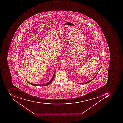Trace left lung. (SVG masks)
<instances>
[{
	"instance_id": "1",
	"label": "left lung",
	"mask_w": 123,
	"mask_h": 123,
	"mask_svg": "<svg viewBox=\"0 0 123 123\" xmlns=\"http://www.w3.org/2000/svg\"><path fill=\"white\" fill-rule=\"evenodd\" d=\"M96 76H97V75H96V76H95L92 79V80H89V81H88V82H85V83H82V84H87V83H89V82H91V81H92V80H94V79L95 78V77H96Z\"/></svg>"
}]
</instances>
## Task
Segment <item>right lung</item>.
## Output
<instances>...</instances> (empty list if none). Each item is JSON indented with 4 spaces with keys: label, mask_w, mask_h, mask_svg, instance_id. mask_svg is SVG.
<instances>
[{
    "label": "right lung",
    "mask_w": 123,
    "mask_h": 123,
    "mask_svg": "<svg viewBox=\"0 0 123 123\" xmlns=\"http://www.w3.org/2000/svg\"><path fill=\"white\" fill-rule=\"evenodd\" d=\"M55 72L54 74L53 75V77H52V79H51V80L48 82V83H46V84H43V85H37V84H31V83H29L28 82L29 84H30L32 85H35V86H47V85H49L50 83H51L52 81H53V80L54 78V76H55Z\"/></svg>",
    "instance_id": "add662e5"
}]
</instances>
